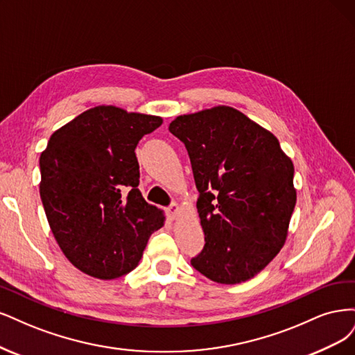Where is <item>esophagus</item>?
Segmentation results:
<instances>
[{"instance_id": "obj_1", "label": "esophagus", "mask_w": 355, "mask_h": 355, "mask_svg": "<svg viewBox=\"0 0 355 355\" xmlns=\"http://www.w3.org/2000/svg\"><path fill=\"white\" fill-rule=\"evenodd\" d=\"M178 211H180V207H178V205L177 203H171L169 205V207L166 208V215L169 216V218H175V216H177V214H178Z\"/></svg>"}]
</instances>
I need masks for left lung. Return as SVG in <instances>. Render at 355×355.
Segmentation results:
<instances>
[{"instance_id":"obj_1","label":"left lung","mask_w":355,"mask_h":355,"mask_svg":"<svg viewBox=\"0 0 355 355\" xmlns=\"http://www.w3.org/2000/svg\"><path fill=\"white\" fill-rule=\"evenodd\" d=\"M184 143L205 233L191 266L223 284L252 279L279 254L296 203L293 164L271 132L218 106L169 123Z\"/></svg>"}]
</instances>
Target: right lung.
<instances>
[{"label":"right lung","mask_w":355,"mask_h":355,"mask_svg":"<svg viewBox=\"0 0 355 355\" xmlns=\"http://www.w3.org/2000/svg\"><path fill=\"white\" fill-rule=\"evenodd\" d=\"M162 118L97 106L57 130L41 153L40 194L54 239L72 264L101 280L130 272L164 225L139 190L135 147Z\"/></svg>","instance_id":"right-lung-1"}]
</instances>
